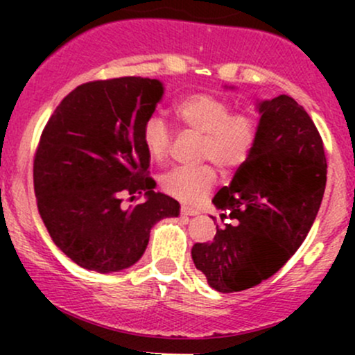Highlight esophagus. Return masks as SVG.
<instances>
[{
    "label": "esophagus",
    "mask_w": 355,
    "mask_h": 355,
    "mask_svg": "<svg viewBox=\"0 0 355 355\" xmlns=\"http://www.w3.org/2000/svg\"><path fill=\"white\" fill-rule=\"evenodd\" d=\"M180 214L183 215V217H193V215H197V210L190 209V207H187V205H182Z\"/></svg>",
    "instance_id": "34e87169"
}]
</instances>
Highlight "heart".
<instances>
[{
  "instance_id": "obj_1",
  "label": "heart",
  "mask_w": 355,
  "mask_h": 355,
  "mask_svg": "<svg viewBox=\"0 0 355 355\" xmlns=\"http://www.w3.org/2000/svg\"><path fill=\"white\" fill-rule=\"evenodd\" d=\"M230 100L211 93H190L175 103L173 113L187 132L200 135L198 160L217 165L222 172L239 170L250 157L259 138V120L250 110L232 112ZM173 133L160 115H150L141 128V141L155 162L168 157ZM162 189L170 197L185 203H198L217 183L211 165L177 168L162 177Z\"/></svg>"
}]
</instances>
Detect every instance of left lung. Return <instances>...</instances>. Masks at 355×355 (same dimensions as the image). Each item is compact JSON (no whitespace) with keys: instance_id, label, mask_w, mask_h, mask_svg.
Masks as SVG:
<instances>
[{"instance_id":"1","label":"left lung","mask_w":355,"mask_h":355,"mask_svg":"<svg viewBox=\"0 0 355 355\" xmlns=\"http://www.w3.org/2000/svg\"><path fill=\"white\" fill-rule=\"evenodd\" d=\"M260 130L247 162L214 197L222 229L195 243L191 259L215 291L255 287L302 245L327 180L324 141L309 113L280 95L260 103Z\"/></svg>"}]
</instances>
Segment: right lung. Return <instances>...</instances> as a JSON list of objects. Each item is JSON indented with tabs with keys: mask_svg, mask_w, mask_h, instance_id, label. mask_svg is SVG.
Returning a JSON list of instances; mask_svg holds the SVG:
<instances>
[{
	"mask_svg": "<svg viewBox=\"0 0 355 355\" xmlns=\"http://www.w3.org/2000/svg\"><path fill=\"white\" fill-rule=\"evenodd\" d=\"M164 95L158 80H95L68 93L44 125L33 160L42 217L56 247L80 267L116 272L137 262L177 200L153 191L145 120ZM147 200L126 207V200Z\"/></svg>",
	"mask_w": 355,
	"mask_h": 355,
	"instance_id": "1",
	"label": "right lung"
}]
</instances>
